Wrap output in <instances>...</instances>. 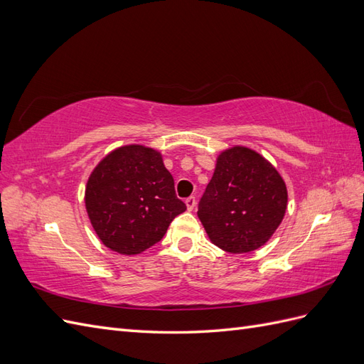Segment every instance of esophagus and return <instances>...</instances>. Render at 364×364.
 <instances>
[{
    "mask_svg": "<svg viewBox=\"0 0 364 364\" xmlns=\"http://www.w3.org/2000/svg\"><path fill=\"white\" fill-rule=\"evenodd\" d=\"M185 205H186V208H188V211H193L194 209V206H196V197H193V196H190L188 199L185 200Z\"/></svg>",
    "mask_w": 364,
    "mask_h": 364,
    "instance_id": "obj_1",
    "label": "esophagus"
}]
</instances>
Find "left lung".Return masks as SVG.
Here are the masks:
<instances>
[{
    "label": "left lung",
    "mask_w": 364,
    "mask_h": 364,
    "mask_svg": "<svg viewBox=\"0 0 364 364\" xmlns=\"http://www.w3.org/2000/svg\"><path fill=\"white\" fill-rule=\"evenodd\" d=\"M285 209L287 188L277 168L257 151L232 147L218 156L197 215L215 246L247 253L269 241Z\"/></svg>",
    "instance_id": "8db88e82"
}]
</instances>
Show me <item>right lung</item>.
<instances>
[{"label":"right lung","mask_w":364,"mask_h":364,"mask_svg":"<svg viewBox=\"0 0 364 364\" xmlns=\"http://www.w3.org/2000/svg\"><path fill=\"white\" fill-rule=\"evenodd\" d=\"M85 203L98 238L123 255L156 245L173 218L186 209L161 153L135 144L114 150L97 165Z\"/></svg>","instance_id":"obj_1"}]
</instances>
